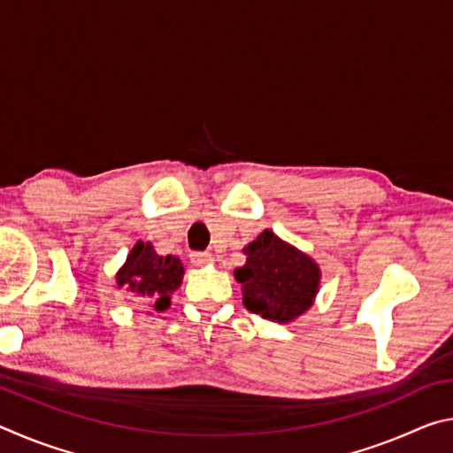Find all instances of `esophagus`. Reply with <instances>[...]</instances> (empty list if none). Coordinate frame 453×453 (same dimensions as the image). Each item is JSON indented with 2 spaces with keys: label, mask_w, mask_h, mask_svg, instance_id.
I'll return each mask as SVG.
<instances>
[{
  "label": "esophagus",
  "mask_w": 453,
  "mask_h": 453,
  "mask_svg": "<svg viewBox=\"0 0 453 453\" xmlns=\"http://www.w3.org/2000/svg\"><path fill=\"white\" fill-rule=\"evenodd\" d=\"M213 262H216V259H213V256L208 254V251H194V254H191V264L197 267L211 265Z\"/></svg>",
  "instance_id": "1"
}]
</instances>
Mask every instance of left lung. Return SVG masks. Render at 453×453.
I'll return each instance as SVG.
<instances>
[{
	"label": "left lung",
	"instance_id": "left-lung-1",
	"mask_svg": "<svg viewBox=\"0 0 453 453\" xmlns=\"http://www.w3.org/2000/svg\"><path fill=\"white\" fill-rule=\"evenodd\" d=\"M245 264L234 272L243 305L265 319L289 324L308 311L321 283L318 262L264 229L243 248Z\"/></svg>",
	"mask_w": 453,
	"mask_h": 453
}]
</instances>
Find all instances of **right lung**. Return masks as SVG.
<instances>
[{
	"label": "right lung",
	"instance_id": "right-lung-1",
	"mask_svg": "<svg viewBox=\"0 0 453 453\" xmlns=\"http://www.w3.org/2000/svg\"><path fill=\"white\" fill-rule=\"evenodd\" d=\"M183 264L178 256H159L151 242H137L116 273V286L135 300L151 303L156 311L172 305V294L181 286Z\"/></svg>",
	"mask_w": 453,
	"mask_h": 453
}]
</instances>
